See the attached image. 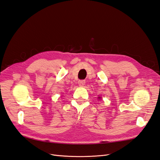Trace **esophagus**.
Listing matches in <instances>:
<instances>
[{
  "instance_id": "esophagus-1",
  "label": "esophagus",
  "mask_w": 160,
  "mask_h": 160,
  "mask_svg": "<svg viewBox=\"0 0 160 160\" xmlns=\"http://www.w3.org/2000/svg\"><path fill=\"white\" fill-rule=\"evenodd\" d=\"M78 83H79V86L82 87V86H83V85H85V80H79V81H78Z\"/></svg>"
}]
</instances>
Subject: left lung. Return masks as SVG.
<instances>
[{
  "mask_svg": "<svg viewBox=\"0 0 160 160\" xmlns=\"http://www.w3.org/2000/svg\"><path fill=\"white\" fill-rule=\"evenodd\" d=\"M99 98H100V97H99Z\"/></svg>",
  "mask_w": 160,
  "mask_h": 160,
  "instance_id": "8db88e82",
  "label": "left lung"
}]
</instances>
